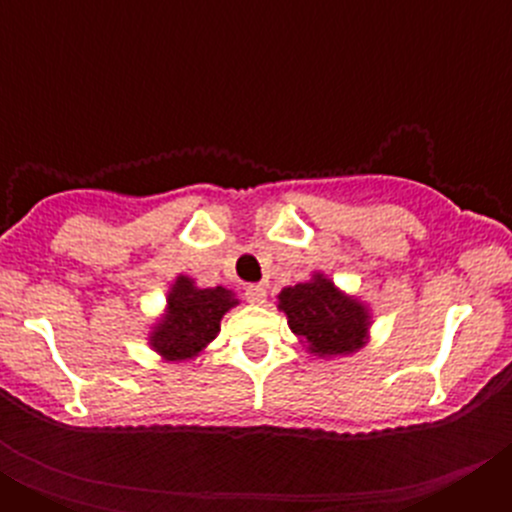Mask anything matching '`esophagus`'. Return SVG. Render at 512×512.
<instances>
[{"label": "esophagus", "mask_w": 512, "mask_h": 512, "mask_svg": "<svg viewBox=\"0 0 512 512\" xmlns=\"http://www.w3.org/2000/svg\"><path fill=\"white\" fill-rule=\"evenodd\" d=\"M243 295H246V300L251 302V305H261V302H266V287L264 284H248V287L243 289Z\"/></svg>", "instance_id": "obj_1"}]
</instances>
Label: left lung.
<instances>
[{"label": "left lung", "instance_id": "8db88e82", "mask_svg": "<svg viewBox=\"0 0 512 512\" xmlns=\"http://www.w3.org/2000/svg\"><path fill=\"white\" fill-rule=\"evenodd\" d=\"M279 307L287 312L289 328L310 343L312 354H348L364 343L369 315L359 302L336 292L328 279L318 277L282 289Z\"/></svg>", "mask_w": 512, "mask_h": 512}]
</instances>
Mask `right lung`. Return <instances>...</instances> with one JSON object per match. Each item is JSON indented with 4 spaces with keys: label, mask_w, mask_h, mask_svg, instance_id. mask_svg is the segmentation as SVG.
<instances>
[{
    "label": "right lung",
    "mask_w": 512,
    "mask_h": 512,
    "mask_svg": "<svg viewBox=\"0 0 512 512\" xmlns=\"http://www.w3.org/2000/svg\"><path fill=\"white\" fill-rule=\"evenodd\" d=\"M235 305L228 289H197L187 277L176 279L169 312L156 325L151 343L166 359H192L220 330V318Z\"/></svg>",
    "instance_id": "1"
}]
</instances>
